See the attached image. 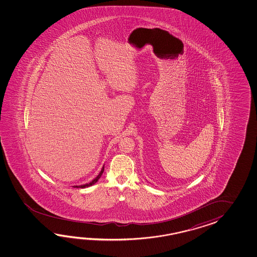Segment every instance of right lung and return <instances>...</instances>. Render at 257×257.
<instances>
[{"label":"right lung","mask_w":257,"mask_h":257,"mask_svg":"<svg viewBox=\"0 0 257 257\" xmlns=\"http://www.w3.org/2000/svg\"><path fill=\"white\" fill-rule=\"evenodd\" d=\"M103 172H104V167L102 168V170H101V172H100V174H99L97 176H96V178H94L92 182H90L89 184H85V185H83V186H74V187H81V188H85V187H88V186H93V184H95L97 181H98L99 178L101 177V175H102V174H103Z\"/></svg>","instance_id":"right-lung-1"}]
</instances>
